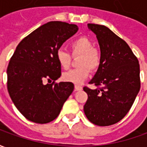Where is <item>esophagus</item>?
Segmentation results:
<instances>
[{
    "label": "esophagus",
    "instance_id": "34e87169",
    "mask_svg": "<svg viewBox=\"0 0 147 147\" xmlns=\"http://www.w3.org/2000/svg\"><path fill=\"white\" fill-rule=\"evenodd\" d=\"M83 89V87L80 85H75V90H81Z\"/></svg>",
    "mask_w": 147,
    "mask_h": 147
}]
</instances>
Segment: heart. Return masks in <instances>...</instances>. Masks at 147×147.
<instances>
[{"label":"heart","mask_w":147,"mask_h":147,"mask_svg":"<svg viewBox=\"0 0 147 147\" xmlns=\"http://www.w3.org/2000/svg\"><path fill=\"white\" fill-rule=\"evenodd\" d=\"M71 53L74 57L80 56L78 62L80 67L71 69L63 74V79L67 82L81 84L88 77L90 70L95 71L101 64V54L94 48L92 41L86 37H80L70 44ZM57 60L64 69L69 67L71 56L69 52L59 49L57 52Z\"/></svg>","instance_id":"1"}]
</instances>
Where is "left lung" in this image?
Here are the masks:
<instances>
[{"mask_svg": "<svg viewBox=\"0 0 147 147\" xmlns=\"http://www.w3.org/2000/svg\"><path fill=\"white\" fill-rule=\"evenodd\" d=\"M101 49V64L90 84L84 86L88 98L83 106L87 119L98 126L119 122L128 113L140 89L138 59L127 42L108 27L88 24Z\"/></svg>", "mask_w": 147, "mask_h": 147, "instance_id": "8db88e82", "label": "left lung"}]
</instances>
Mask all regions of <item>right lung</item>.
<instances>
[{
    "mask_svg": "<svg viewBox=\"0 0 147 147\" xmlns=\"http://www.w3.org/2000/svg\"><path fill=\"white\" fill-rule=\"evenodd\" d=\"M76 24L51 21L21 41L7 68L10 98L25 118L37 123L55 120L74 90L71 82L55 81L61 76L57 52L78 30ZM45 80H53L44 84Z\"/></svg>",
    "mask_w": 147,
    "mask_h": 147,
    "instance_id": "obj_1",
    "label": "right lung"
}]
</instances>
